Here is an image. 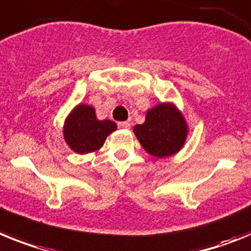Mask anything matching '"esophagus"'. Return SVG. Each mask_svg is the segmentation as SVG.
Wrapping results in <instances>:
<instances>
[{"label":"esophagus","instance_id":"1","mask_svg":"<svg viewBox=\"0 0 251 251\" xmlns=\"http://www.w3.org/2000/svg\"><path fill=\"white\" fill-rule=\"evenodd\" d=\"M117 126L121 128H130V123H127V121H124V123L117 124Z\"/></svg>","mask_w":251,"mask_h":251}]
</instances>
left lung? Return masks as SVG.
<instances>
[{
    "mask_svg": "<svg viewBox=\"0 0 251 251\" xmlns=\"http://www.w3.org/2000/svg\"><path fill=\"white\" fill-rule=\"evenodd\" d=\"M134 134L148 154L165 158L182 149L188 126L173 103H159L148 111L145 123L135 125Z\"/></svg>",
    "mask_w": 251,
    "mask_h": 251,
    "instance_id": "left-lung-1",
    "label": "left lung"
}]
</instances>
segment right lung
Here are the masks:
<instances>
[{"instance_id":"obj_1","label":"right lung","mask_w":251,"mask_h":251,"mask_svg":"<svg viewBox=\"0 0 251 251\" xmlns=\"http://www.w3.org/2000/svg\"><path fill=\"white\" fill-rule=\"evenodd\" d=\"M116 128L111 120H97L92 106L78 104L65 119L63 134L73 151L87 154L101 149L106 138Z\"/></svg>"}]
</instances>
